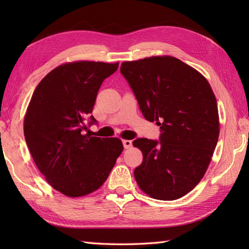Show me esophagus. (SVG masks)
<instances>
[{"label": "esophagus", "mask_w": 249, "mask_h": 249, "mask_svg": "<svg viewBox=\"0 0 249 249\" xmlns=\"http://www.w3.org/2000/svg\"><path fill=\"white\" fill-rule=\"evenodd\" d=\"M123 146L125 149H129V147L133 146V141L131 140H123Z\"/></svg>", "instance_id": "esophagus-1"}]
</instances>
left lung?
Wrapping results in <instances>:
<instances>
[{
    "label": "left lung",
    "mask_w": 249,
    "mask_h": 249,
    "mask_svg": "<svg viewBox=\"0 0 249 249\" xmlns=\"http://www.w3.org/2000/svg\"><path fill=\"white\" fill-rule=\"evenodd\" d=\"M127 80L145 120L160 126V140L138 138L143 154L134 176L157 200H177L203 178L217 144V103L208 80L173 56L124 62Z\"/></svg>",
    "instance_id": "left-lung-1"
}]
</instances>
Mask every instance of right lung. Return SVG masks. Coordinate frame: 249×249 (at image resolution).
<instances>
[{
    "mask_svg": "<svg viewBox=\"0 0 249 249\" xmlns=\"http://www.w3.org/2000/svg\"><path fill=\"white\" fill-rule=\"evenodd\" d=\"M119 63L81 61L54 68L32 95L24 137L37 168L52 187L68 197L98 189L109 177L123 144L91 137L98 89Z\"/></svg>",
    "mask_w": 249,
    "mask_h": 249,
    "instance_id": "1",
    "label": "right lung"
}]
</instances>
